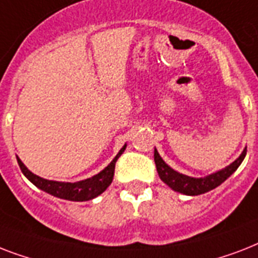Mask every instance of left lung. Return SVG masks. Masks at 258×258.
Instances as JSON below:
<instances>
[{
    "mask_svg": "<svg viewBox=\"0 0 258 258\" xmlns=\"http://www.w3.org/2000/svg\"><path fill=\"white\" fill-rule=\"evenodd\" d=\"M245 155H246V147L241 153L240 157L237 158L233 163L226 166L225 169L218 170V171L213 172V174H209V175L204 176V178H194V176L184 175L182 172H178L174 169H171L162 159V157L158 153V150H154V161H155V165H157V171L159 178L170 188H172L174 191H178L180 194H184V196L205 194V192L216 188L217 186H220L221 183H224L225 180L228 179L229 176L232 175L233 172L240 167V165L244 161Z\"/></svg>",
    "mask_w": 258,
    "mask_h": 258,
    "instance_id": "1",
    "label": "left lung"
}]
</instances>
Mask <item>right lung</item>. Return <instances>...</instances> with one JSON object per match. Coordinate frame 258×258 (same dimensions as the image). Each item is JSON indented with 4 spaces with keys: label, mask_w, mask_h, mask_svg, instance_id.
Wrapping results in <instances>:
<instances>
[{
    "label": "right lung",
    "mask_w": 258,
    "mask_h": 258,
    "mask_svg": "<svg viewBox=\"0 0 258 258\" xmlns=\"http://www.w3.org/2000/svg\"><path fill=\"white\" fill-rule=\"evenodd\" d=\"M125 147H127V145L123 146L119 150V153L116 154V157L111 161V163L101 170L100 172H97L96 175L87 178V179L79 180V182H74V183L72 182H58V180H49L45 179V178H41V176L36 175V174L30 171L18 157L17 162L22 174L40 190L48 192L50 196L61 198V200L84 202V201L96 198L97 196H100L101 192H104L107 190V187L111 184L113 179L115 163H116L121 154L124 153Z\"/></svg>",
    "instance_id": "add662e5"
}]
</instances>
